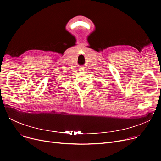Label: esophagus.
Listing matches in <instances>:
<instances>
[{
  "instance_id": "1",
  "label": "esophagus",
  "mask_w": 161,
  "mask_h": 161,
  "mask_svg": "<svg viewBox=\"0 0 161 161\" xmlns=\"http://www.w3.org/2000/svg\"><path fill=\"white\" fill-rule=\"evenodd\" d=\"M80 71H81V72H85L86 69V68H84V67H81V68H80Z\"/></svg>"
}]
</instances>
